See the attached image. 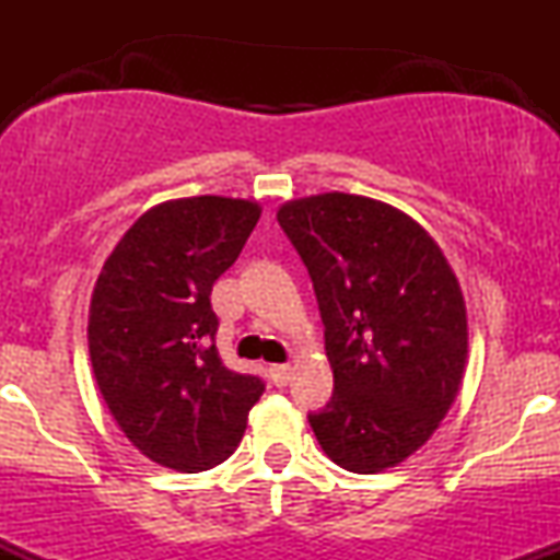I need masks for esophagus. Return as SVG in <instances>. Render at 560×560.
<instances>
[{
	"instance_id": "1",
	"label": "esophagus",
	"mask_w": 560,
	"mask_h": 560,
	"mask_svg": "<svg viewBox=\"0 0 560 560\" xmlns=\"http://www.w3.org/2000/svg\"><path fill=\"white\" fill-rule=\"evenodd\" d=\"M292 374H294L292 365H287V363L271 365V378L276 382V387H287L289 378H292Z\"/></svg>"
}]
</instances>
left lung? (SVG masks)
I'll use <instances>...</instances> for the list:
<instances>
[{
    "mask_svg": "<svg viewBox=\"0 0 560 560\" xmlns=\"http://www.w3.org/2000/svg\"><path fill=\"white\" fill-rule=\"evenodd\" d=\"M324 320L334 395L307 416L337 466L376 474L413 455L453 405L466 302L440 244L378 199L329 191L281 205Z\"/></svg>",
    "mask_w": 560,
    "mask_h": 560,
    "instance_id": "left-lung-1",
    "label": "left lung"
}]
</instances>
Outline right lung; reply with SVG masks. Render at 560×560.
<instances>
[{"mask_svg":"<svg viewBox=\"0 0 560 560\" xmlns=\"http://www.w3.org/2000/svg\"><path fill=\"white\" fill-rule=\"evenodd\" d=\"M260 205L184 197L155 205L102 266L89 307L96 387L141 455L173 471L229 458L260 400V376L236 374L215 347L210 292L240 258Z\"/></svg>","mask_w":560,"mask_h":560,"instance_id":"add662e5","label":"right lung"}]
</instances>
